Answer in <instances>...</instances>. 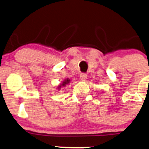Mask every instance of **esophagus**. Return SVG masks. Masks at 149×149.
Wrapping results in <instances>:
<instances>
[{
	"label": "esophagus",
	"mask_w": 149,
	"mask_h": 149,
	"mask_svg": "<svg viewBox=\"0 0 149 149\" xmlns=\"http://www.w3.org/2000/svg\"><path fill=\"white\" fill-rule=\"evenodd\" d=\"M80 78H81V81H86V79L87 78V75L84 73H81V75H80Z\"/></svg>",
	"instance_id": "34e87169"
}]
</instances>
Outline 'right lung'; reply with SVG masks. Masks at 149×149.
Listing matches in <instances>:
<instances>
[{
  "label": "right lung",
  "instance_id": "1",
  "mask_svg": "<svg viewBox=\"0 0 149 149\" xmlns=\"http://www.w3.org/2000/svg\"><path fill=\"white\" fill-rule=\"evenodd\" d=\"M70 82V79H68V78H66V79H65L64 81L62 82L61 84H60L59 86H58V89H60L61 87H65V86H66L67 84H68V83Z\"/></svg>",
  "mask_w": 149,
  "mask_h": 149
}]
</instances>
